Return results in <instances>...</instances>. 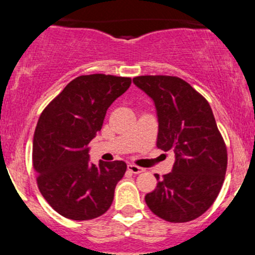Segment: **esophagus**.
Instances as JSON below:
<instances>
[{"label":"esophagus","mask_w":255,"mask_h":255,"mask_svg":"<svg viewBox=\"0 0 255 255\" xmlns=\"http://www.w3.org/2000/svg\"><path fill=\"white\" fill-rule=\"evenodd\" d=\"M128 170H129L132 174H140L143 173L144 169L140 168V166L134 165V164H128Z\"/></svg>","instance_id":"obj_1"}]
</instances>
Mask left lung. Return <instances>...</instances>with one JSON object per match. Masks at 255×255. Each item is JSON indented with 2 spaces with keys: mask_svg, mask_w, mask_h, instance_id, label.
Listing matches in <instances>:
<instances>
[{
  "mask_svg": "<svg viewBox=\"0 0 255 255\" xmlns=\"http://www.w3.org/2000/svg\"><path fill=\"white\" fill-rule=\"evenodd\" d=\"M154 101L159 129L156 146L175 154L173 171L145 195L151 212L168 222H189L204 215L221 191L227 148L207 100L182 79L145 75L133 79Z\"/></svg>",
  "mask_w": 255,
  "mask_h": 255,
  "instance_id": "obj_1",
  "label": "left lung"
}]
</instances>
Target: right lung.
<instances>
[{
	"label": "right lung",
	"mask_w": 255,
	"mask_h": 255,
	"mask_svg": "<svg viewBox=\"0 0 255 255\" xmlns=\"http://www.w3.org/2000/svg\"><path fill=\"white\" fill-rule=\"evenodd\" d=\"M130 78L81 75L48 105L33 138V166L40 194L59 215L86 221L112 205L125 161L90 163L87 144L101 130L109 107L130 86Z\"/></svg>",
	"instance_id": "obj_1"
}]
</instances>
